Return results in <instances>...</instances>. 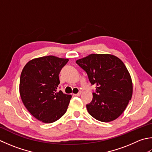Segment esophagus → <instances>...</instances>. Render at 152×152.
Masks as SVG:
<instances>
[{
    "label": "esophagus",
    "mask_w": 152,
    "mask_h": 152,
    "mask_svg": "<svg viewBox=\"0 0 152 152\" xmlns=\"http://www.w3.org/2000/svg\"><path fill=\"white\" fill-rule=\"evenodd\" d=\"M81 94H82V91H79L78 94H74V96H80V95H81Z\"/></svg>",
    "instance_id": "1"
}]
</instances>
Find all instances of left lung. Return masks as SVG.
Returning a JSON list of instances; mask_svg holds the SVG:
<instances>
[{
  "instance_id": "obj_1",
  "label": "left lung",
  "mask_w": 152,
  "mask_h": 152,
  "mask_svg": "<svg viewBox=\"0 0 152 152\" xmlns=\"http://www.w3.org/2000/svg\"><path fill=\"white\" fill-rule=\"evenodd\" d=\"M87 73L91 85L96 86L88 111L102 122L115 120L131 99L132 82L125 65L117 56L91 54L76 61Z\"/></svg>"
}]
</instances>
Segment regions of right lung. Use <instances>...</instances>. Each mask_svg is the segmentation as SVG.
<instances>
[{"label":"right lung","mask_w":152,"mask_h":152,"mask_svg":"<svg viewBox=\"0 0 152 152\" xmlns=\"http://www.w3.org/2000/svg\"><path fill=\"white\" fill-rule=\"evenodd\" d=\"M68 61L55 56L29 61L23 68L20 94L28 111L37 120L51 123L64 115L72 97L58 90L59 74Z\"/></svg>","instance_id":"1"}]
</instances>
